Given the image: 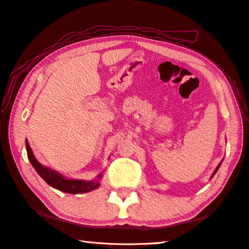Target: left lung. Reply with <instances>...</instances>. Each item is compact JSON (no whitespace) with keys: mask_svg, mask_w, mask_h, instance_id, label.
Here are the masks:
<instances>
[{"mask_svg":"<svg viewBox=\"0 0 249 249\" xmlns=\"http://www.w3.org/2000/svg\"><path fill=\"white\" fill-rule=\"evenodd\" d=\"M219 165H221V163H219L218 165H217V167H216V169H215V171H214V173H213V176H214V174H215V173L217 172V170H218V167H219Z\"/></svg>","mask_w":249,"mask_h":249,"instance_id":"8db88e82","label":"left lung"}]
</instances>
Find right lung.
<instances>
[{
	"label": "right lung",
	"mask_w": 249,
	"mask_h": 249,
	"mask_svg": "<svg viewBox=\"0 0 249 249\" xmlns=\"http://www.w3.org/2000/svg\"><path fill=\"white\" fill-rule=\"evenodd\" d=\"M25 145H26L27 157L30 159V162L34 166V169L36 170V172L40 176H41V178L49 184V186L53 187L59 191H62V192L71 193V194L89 192V191L94 190L100 186V181H98V179L102 178V175H98V178L95 179V180H90V181L67 179L65 177H62V175L58 174V173L52 171L51 169H49V167H45L42 164H40V162H38V160L35 158V156L33 155L30 144L27 142V139L25 140Z\"/></svg>",
	"instance_id": "1"
}]
</instances>
